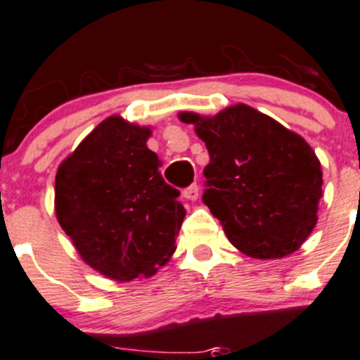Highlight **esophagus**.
<instances>
[{
    "instance_id": "34e87169",
    "label": "esophagus",
    "mask_w": 360,
    "mask_h": 360,
    "mask_svg": "<svg viewBox=\"0 0 360 360\" xmlns=\"http://www.w3.org/2000/svg\"><path fill=\"white\" fill-rule=\"evenodd\" d=\"M183 197L186 200H191V202L197 200L199 199V186H197V184H191L190 188H186V190L183 191Z\"/></svg>"
}]
</instances>
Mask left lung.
Returning <instances> with one entry per match:
<instances>
[{
	"mask_svg": "<svg viewBox=\"0 0 360 360\" xmlns=\"http://www.w3.org/2000/svg\"><path fill=\"white\" fill-rule=\"evenodd\" d=\"M207 147L202 200L231 243L254 259H281L318 221L323 172L312 147L247 104L217 115L181 112Z\"/></svg>",
	"mask_w": 360,
	"mask_h": 360,
	"instance_id": "obj_1",
	"label": "left lung"
}]
</instances>
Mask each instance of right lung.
Instances as JSON below:
<instances>
[{
	"label": "right lung",
	"mask_w": 360,
	"mask_h": 360,
	"mask_svg": "<svg viewBox=\"0 0 360 360\" xmlns=\"http://www.w3.org/2000/svg\"><path fill=\"white\" fill-rule=\"evenodd\" d=\"M153 129L104 119L60 163L55 213L79 257L104 277H153L169 263L186 210L147 147Z\"/></svg>",
	"instance_id": "right-lung-1"
}]
</instances>
